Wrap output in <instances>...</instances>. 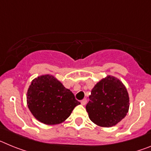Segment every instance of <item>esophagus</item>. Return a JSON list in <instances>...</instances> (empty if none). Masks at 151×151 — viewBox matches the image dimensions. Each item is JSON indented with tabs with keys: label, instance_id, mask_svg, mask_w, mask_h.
<instances>
[{
	"label": "esophagus",
	"instance_id": "34e87169",
	"mask_svg": "<svg viewBox=\"0 0 151 151\" xmlns=\"http://www.w3.org/2000/svg\"><path fill=\"white\" fill-rule=\"evenodd\" d=\"M81 104H82V105H85L86 104H87V100L83 99L82 101H81Z\"/></svg>",
	"mask_w": 151,
	"mask_h": 151
}]
</instances>
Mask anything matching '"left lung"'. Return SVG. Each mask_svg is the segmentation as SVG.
<instances>
[{
    "mask_svg": "<svg viewBox=\"0 0 151 151\" xmlns=\"http://www.w3.org/2000/svg\"><path fill=\"white\" fill-rule=\"evenodd\" d=\"M86 110L91 120L101 127H111L127 115L129 97L120 80L107 76L91 90Z\"/></svg>",
    "mask_w": 151,
    "mask_h": 151,
    "instance_id": "left-lung-1",
    "label": "left lung"
}]
</instances>
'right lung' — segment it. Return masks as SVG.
Wrapping results in <instances>:
<instances>
[{
    "instance_id": "obj_1",
    "label": "right lung",
    "mask_w": 151,
    "mask_h": 151,
    "mask_svg": "<svg viewBox=\"0 0 151 151\" xmlns=\"http://www.w3.org/2000/svg\"><path fill=\"white\" fill-rule=\"evenodd\" d=\"M27 104L36 119L46 125L64 122L80 102L54 76L43 75L32 80L27 91Z\"/></svg>"
}]
</instances>
